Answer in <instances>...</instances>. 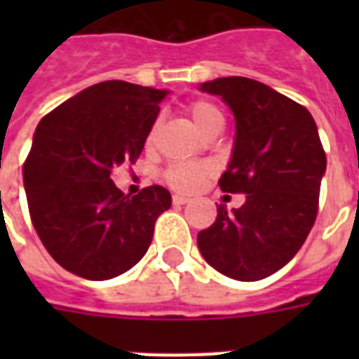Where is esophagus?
Returning a JSON list of instances; mask_svg holds the SVG:
<instances>
[{"mask_svg": "<svg viewBox=\"0 0 359 359\" xmlns=\"http://www.w3.org/2000/svg\"><path fill=\"white\" fill-rule=\"evenodd\" d=\"M188 202H190V198H187V196H180V194L172 196V203H175V205H184V203Z\"/></svg>", "mask_w": 359, "mask_h": 359, "instance_id": "esophagus-1", "label": "esophagus"}]
</instances>
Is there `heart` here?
Here are the masks:
<instances>
[{
  "label": "heart",
  "instance_id": "obj_1",
  "mask_svg": "<svg viewBox=\"0 0 359 359\" xmlns=\"http://www.w3.org/2000/svg\"><path fill=\"white\" fill-rule=\"evenodd\" d=\"M188 115L192 118L194 126L202 134L210 133L211 128H223V113L219 111L217 105L205 100H196L188 105ZM156 134V126L149 130L148 144L154 140ZM215 167L211 163H175L169 165L163 171V180L179 192H194L202 187L203 182L213 177Z\"/></svg>",
  "mask_w": 359,
  "mask_h": 359
}]
</instances>
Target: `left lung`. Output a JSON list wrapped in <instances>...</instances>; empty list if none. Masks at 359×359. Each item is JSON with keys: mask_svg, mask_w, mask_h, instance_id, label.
<instances>
[{"mask_svg": "<svg viewBox=\"0 0 359 359\" xmlns=\"http://www.w3.org/2000/svg\"><path fill=\"white\" fill-rule=\"evenodd\" d=\"M200 88L221 95L236 121L223 192L246 194L233 213L198 233L203 259L236 280H259L285 267L316 223L327 157L311 113L262 82L226 76Z\"/></svg>", "mask_w": 359, "mask_h": 359, "instance_id": "obj_1", "label": "left lung"}]
</instances>
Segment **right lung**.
Segmentation results:
<instances>
[{
    "label": "right lung",
    "mask_w": 359,
    "mask_h": 359,
    "mask_svg": "<svg viewBox=\"0 0 359 359\" xmlns=\"http://www.w3.org/2000/svg\"><path fill=\"white\" fill-rule=\"evenodd\" d=\"M165 90L105 81L38 123L22 165L28 211L63 269L90 280L125 273L148 252L157 217L171 208L163 187L123 194L111 180L140 157Z\"/></svg>",
    "instance_id": "add662e5"
}]
</instances>
